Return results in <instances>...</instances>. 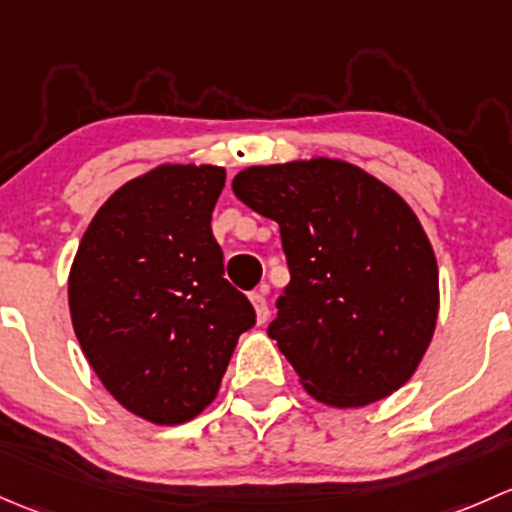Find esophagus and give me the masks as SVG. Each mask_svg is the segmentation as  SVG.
Segmentation results:
<instances>
[{
  "instance_id": "34e87169",
  "label": "esophagus",
  "mask_w": 512,
  "mask_h": 512,
  "mask_svg": "<svg viewBox=\"0 0 512 512\" xmlns=\"http://www.w3.org/2000/svg\"><path fill=\"white\" fill-rule=\"evenodd\" d=\"M249 298H251V303H254L258 325H263L268 320V303H266V298H263L261 291H254V293L249 295Z\"/></svg>"
}]
</instances>
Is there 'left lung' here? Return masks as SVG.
<instances>
[{
	"label": "left lung",
	"mask_w": 512,
	"mask_h": 512,
	"mask_svg": "<svg viewBox=\"0 0 512 512\" xmlns=\"http://www.w3.org/2000/svg\"><path fill=\"white\" fill-rule=\"evenodd\" d=\"M231 187L281 226L291 283L268 335L303 387L340 409L397 392L439 315L436 256L409 204L328 157L249 167Z\"/></svg>",
	"instance_id": "obj_1"
}]
</instances>
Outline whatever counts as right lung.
<instances>
[{
  "instance_id": "obj_1",
  "label": "right lung",
  "mask_w": 512,
  "mask_h": 512,
  "mask_svg": "<svg viewBox=\"0 0 512 512\" xmlns=\"http://www.w3.org/2000/svg\"><path fill=\"white\" fill-rule=\"evenodd\" d=\"M226 172L162 165L118 189L83 234L68 276L73 330L128 412L182 424L217 397L256 310L224 278L212 212Z\"/></svg>"
}]
</instances>
